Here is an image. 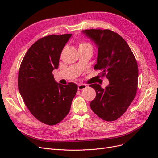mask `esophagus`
Segmentation results:
<instances>
[{
    "instance_id": "1",
    "label": "esophagus",
    "mask_w": 158,
    "mask_h": 158,
    "mask_svg": "<svg viewBox=\"0 0 158 158\" xmlns=\"http://www.w3.org/2000/svg\"><path fill=\"white\" fill-rule=\"evenodd\" d=\"M86 88H87L86 85H85V84H79L78 86V90H83V89H85Z\"/></svg>"
}]
</instances>
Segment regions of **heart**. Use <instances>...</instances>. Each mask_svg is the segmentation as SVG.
Here are the masks:
<instances>
[{"mask_svg": "<svg viewBox=\"0 0 158 158\" xmlns=\"http://www.w3.org/2000/svg\"><path fill=\"white\" fill-rule=\"evenodd\" d=\"M87 46H91L90 44H88V43H85V42H81L80 43V45H79V47H87Z\"/></svg>", "mask_w": 158, "mask_h": 158, "instance_id": "heart-1", "label": "heart"}]
</instances>
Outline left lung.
<instances>
[{"label":"left lung","instance_id":"8db88e82","mask_svg":"<svg viewBox=\"0 0 158 158\" xmlns=\"http://www.w3.org/2000/svg\"><path fill=\"white\" fill-rule=\"evenodd\" d=\"M82 32L98 48L94 69L106 76L109 85L103 89L89 85L96 92L90 103L93 112L106 121H115L125 113L135 95L138 86L137 62L127 43L109 30H85Z\"/></svg>","mask_w":158,"mask_h":158}]
</instances>
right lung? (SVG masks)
Instances as JSON below:
<instances>
[{
  "instance_id": "obj_1",
  "label": "right lung",
  "mask_w": 158,
  "mask_h": 158,
  "mask_svg": "<svg viewBox=\"0 0 158 158\" xmlns=\"http://www.w3.org/2000/svg\"><path fill=\"white\" fill-rule=\"evenodd\" d=\"M72 34L47 35L35 42L27 51L19 70L18 86L24 103L37 120L55 125L70 111L77 85L55 82L61 52Z\"/></svg>"
}]
</instances>
